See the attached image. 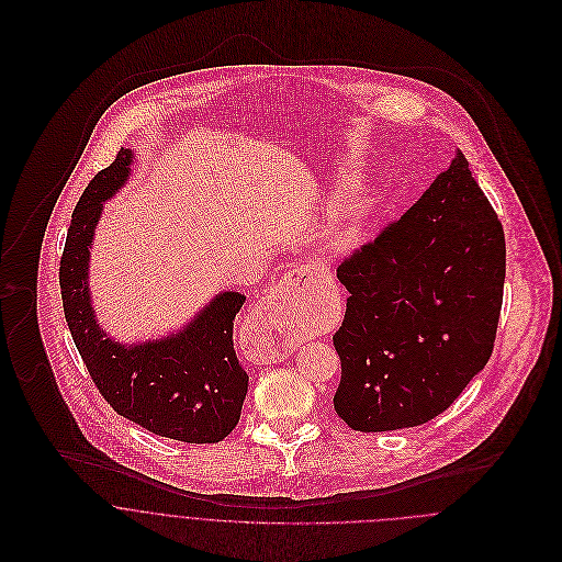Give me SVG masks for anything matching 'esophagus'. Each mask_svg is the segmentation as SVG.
<instances>
[{
    "label": "esophagus",
    "instance_id": "1",
    "mask_svg": "<svg viewBox=\"0 0 562 562\" xmlns=\"http://www.w3.org/2000/svg\"><path fill=\"white\" fill-rule=\"evenodd\" d=\"M314 281H321V270L314 266H301L290 270L268 294H263L257 310L252 312V321L266 333L285 335L296 316L294 294L310 288Z\"/></svg>",
    "mask_w": 562,
    "mask_h": 562
}]
</instances>
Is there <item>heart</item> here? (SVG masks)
<instances>
[{"label": "heart", "mask_w": 562, "mask_h": 562, "mask_svg": "<svg viewBox=\"0 0 562 562\" xmlns=\"http://www.w3.org/2000/svg\"><path fill=\"white\" fill-rule=\"evenodd\" d=\"M361 241H363V225L357 223V221H352V223H348L344 229L337 232V236H335V240H333V246H335L337 250H341V252H348V250L357 248Z\"/></svg>", "instance_id": "obj_1"}]
</instances>
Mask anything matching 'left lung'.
<instances>
[{
    "label": "left lung",
    "mask_w": 562,
    "mask_h": 562,
    "mask_svg": "<svg viewBox=\"0 0 562 562\" xmlns=\"http://www.w3.org/2000/svg\"><path fill=\"white\" fill-rule=\"evenodd\" d=\"M504 229L459 151L419 201L337 268L335 411L361 432L426 424L486 366L502 310Z\"/></svg>",
    "instance_id": "left-lung-1"
}]
</instances>
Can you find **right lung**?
Masks as SVG:
<instances>
[{
    "label": "right lung",
    "mask_w": 562,
    "mask_h": 562,
    "mask_svg": "<svg viewBox=\"0 0 562 562\" xmlns=\"http://www.w3.org/2000/svg\"><path fill=\"white\" fill-rule=\"evenodd\" d=\"M132 158L121 149L76 205L60 259L65 318L90 379L119 415L160 437L216 443L236 428L248 390L234 350V321L246 296L221 292L179 333L132 346L103 333L90 303V241L103 201L127 181Z\"/></svg>",
    "instance_id": "right-lung-1"
}]
</instances>
